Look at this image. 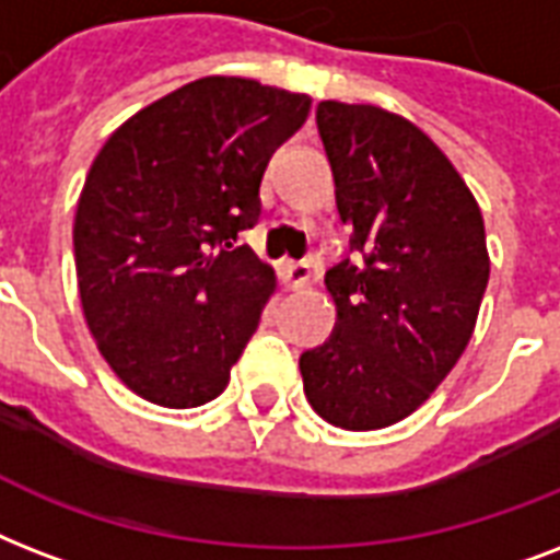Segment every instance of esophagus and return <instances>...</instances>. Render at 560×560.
Returning a JSON list of instances; mask_svg holds the SVG:
<instances>
[{"label": "esophagus", "mask_w": 560, "mask_h": 560, "mask_svg": "<svg viewBox=\"0 0 560 560\" xmlns=\"http://www.w3.org/2000/svg\"><path fill=\"white\" fill-rule=\"evenodd\" d=\"M283 275L289 289H303V285L310 283V277H312L310 262H306V259H301V262H285Z\"/></svg>", "instance_id": "obj_1"}]
</instances>
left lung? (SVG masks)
Masks as SVG:
<instances>
[{
	"instance_id": "8db88e82",
	"label": "left lung",
	"mask_w": 560,
	"mask_h": 560,
	"mask_svg": "<svg viewBox=\"0 0 560 560\" xmlns=\"http://www.w3.org/2000/svg\"><path fill=\"white\" fill-rule=\"evenodd\" d=\"M320 142L350 228L327 271L336 327L301 353L306 400L332 427H392L435 392L474 336L491 262L479 203L409 119L320 102Z\"/></svg>"
}]
</instances>
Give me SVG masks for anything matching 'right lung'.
I'll return each instance as SVG.
<instances>
[{"label": "right lung", "mask_w": 560, "mask_h": 560, "mask_svg": "<svg viewBox=\"0 0 560 560\" xmlns=\"http://www.w3.org/2000/svg\"><path fill=\"white\" fill-rule=\"evenodd\" d=\"M312 98L210 75L131 116L78 198L86 327L133 394L166 409L215 400L257 332L275 271L240 233L259 221L268 160Z\"/></svg>", "instance_id": "right-lung-1"}]
</instances>
